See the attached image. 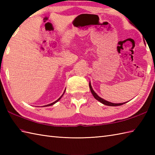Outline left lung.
I'll use <instances>...</instances> for the list:
<instances>
[{"label":"left lung","instance_id":"obj_1","mask_svg":"<svg viewBox=\"0 0 155 155\" xmlns=\"http://www.w3.org/2000/svg\"><path fill=\"white\" fill-rule=\"evenodd\" d=\"M89 88L91 89V91L92 94H93V97H94L95 99H97V101H98L99 102H101V103H103V104H105V105H107V106H110V107H114V106H120V105H122V104H124L125 103H110V102H108L106 100L103 99V98H102L101 97H100L98 95L95 93V92L94 91V90L93 89V88H92V86H91V82H89Z\"/></svg>","mask_w":155,"mask_h":155}]
</instances>
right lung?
Masks as SVG:
<instances>
[{
	"mask_svg": "<svg viewBox=\"0 0 155 155\" xmlns=\"http://www.w3.org/2000/svg\"><path fill=\"white\" fill-rule=\"evenodd\" d=\"M66 90V89H65ZM65 90H64V93H63V94H62V95H61V96L60 97H59L58 98V99L57 100V101H54V102H53V103H51V104H47V105H45V106H43V107H49V106H51V105H53L54 104H55L56 103H57V102L59 101V100H60L61 99V98H62V96H63V94H64V93H65Z\"/></svg>",
	"mask_w": 155,
	"mask_h": 155,
	"instance_id": "1",
	"label": "right lung"
}]
</instances>
